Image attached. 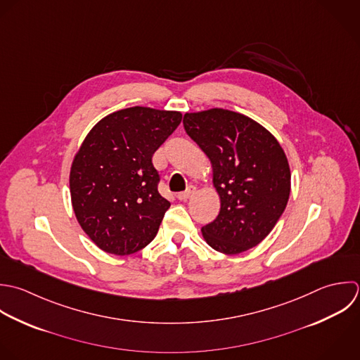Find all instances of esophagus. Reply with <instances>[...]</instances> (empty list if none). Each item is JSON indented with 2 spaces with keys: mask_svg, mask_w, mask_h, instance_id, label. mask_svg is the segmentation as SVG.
Returning a JSON list of instances; mask_svg holds the SVG:
<instances>
[{
  "mask_svg": "<svg viewBox=\"0 0 360 360\" xmlns=\"http://www.w3.org/2000/svg\"><path fill=\"white\" fill-rule=\"evenodd\" d=\"M195 191H196V188H195L193 185H189V186L186 188V191H185V192L178 193V195H176V198H178L179 200H188L189 198H192V195L195 193Z\"/></svg>",
  "mask_w": 360,
  "mask_h": 360,
  "instance_id": "34e87169",
  "label": "esophagus"
}]
</instances>
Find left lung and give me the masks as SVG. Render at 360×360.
Here are the masks:
<instances>
[{"label": "left lung", "instance_id": "1", "mask_svg": "<svg viewBox=\"0 0 360 360\" xmlns=\"http://www.w3.org/2000/svg\"><path fill=\"white\" fill-rule=\"evenodd\" d=\"M188 136L209 157L220 213L202 229L219 252L237 255L275 227L290 195V168L278 140L255 120L226 109L184 116Z\"/></svg>", "mask_w": 360, "mask_h": 360}]
</instances>
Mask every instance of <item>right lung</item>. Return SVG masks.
Listing matches in <instances>:
<instances>
[{"instance_id": "right-lung-1", "label": "right lung", "mask_w": 360, "mask_h": 360, "mask_svg": "<svg viewBox=\"0 0 360 360\" xmlns=\"http://www.w3.org/2000/svg\"><path fill=\"white\" fill-rule=\"evenodd\" d=\"M172 110L133 106L99 120L70 172L75 217L105 252L130 255L148 245L171 203L158 192V147L179 126Z\"/></svg>"}]
</instances>
